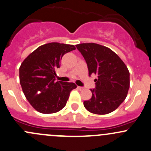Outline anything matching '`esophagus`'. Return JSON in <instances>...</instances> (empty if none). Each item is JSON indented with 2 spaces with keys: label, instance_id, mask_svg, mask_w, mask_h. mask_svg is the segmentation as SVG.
I'll list each match as a JSON object with an SVG mask.
<instances>
[{
  "label": "esophagus",
  "instance_id": "34e87169",
  "mask_svg": "<svg viewBox=\"0 0 151 151\" xmlns=\"http://www.w3.org/2000/svg\"><path fill=\"white\" fill-rule=\"evenodd\" d=\"M77 88H78L80 91H83V90L85 89V88H83V87H80V86H78L77 87Z\"/></svg>",
  "mask_w": 151,
  "mask_h": 151
}]
</instances>
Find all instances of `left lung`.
Wrapping results in <instances>:
<instances>
[{
  "label": "left lung",
  "instance_id": "obj_1",
  "mask_svg": "<svg viewBox=\"0 0 151 151\" xmlns=\"http://www.w3.org/2000/svg\"><path fill=\"white\" fill-rule=\"evenodd\" d=\"M84 57L88 74H96L92 97L83 104L90 112L106 115L116 109L127 96L129 71L119 56L108 47L95 43L76 45Z\"/></svg>",
  "mask_w": 151,
  "mask_h": 151
}]
</instances>
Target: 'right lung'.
I'll use <instances>...</instances> for the list:
<instances>
[{
	"label": "right lung",
	"instance_id": "add662e5",
	"mask_svg": "<svg viewBox=\"0 0 151 151\" xmlns=\"http://www.w3.org/2000/svg\"><path fill=\"white\" fill-rule=\"evenodd\" d=\"M74 45L58 42L45 44L23 60L19 67V83L31 106L41 113L51 114L66 106L70 92L77 88L73 83L55 81V69Z\"/></svg>",
	"mask_w": 151,
	"mask_h": 151
}]
</instances>
